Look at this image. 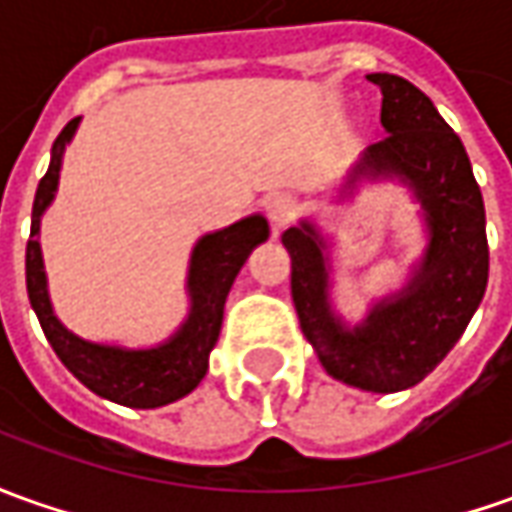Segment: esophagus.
Wrapping results in <instances>:
<instances>
[{"label":"esophagus","mask_w":512,"mask_h":512,"mask_svg":"<svg viewBox=\"0 0 512 512\" xmlns=\"http://www.w3.org/2000/svg\"><path fill=\"white\" fill-rule=\"evenodd\" d=\"M267 220L273 225V231H281L284 225H290V220L298 214V200L292 195H276L267 200Z\"/></svg>","instance_id":"obj_1"}]
</instances>
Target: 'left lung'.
I'll return each instance as SVG.
<instances>
[{
  "instance_id": "1",
  "label": "left lung",
  "mask_w": 512,
  "mask_h": 512,
  "mask_svg": "<svg viewBox=\"0 0 512 512\" xmlns=\"http://www.w3.org/2000/svg\"><path fill=\"white\" fill-rule=\"evenodd\" d=\"M382 91V142L370 144L351 172L401 178L424 211L429 245L410 284L379 301L348 329L329 303L326 242L312 222L284 231L292 259V301L303 337L340 382L398 393L418 384L449 354L488 287L485 206L460 136L421 88L398 74H368Z\"/></svg>"
}]
</instances>
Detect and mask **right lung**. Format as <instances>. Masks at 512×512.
Listing matches in <instances>:
<instances>
[{
    "mask_svg": "<svg viewBox=\"0 0 512 512\" xmlns=\"http://www.w3.org/2000/svg\"><path fill=\"white\" fill-rule=\"evenodd\" d=\"M80 116L72 119L52 144L47 175L41 178L33 200V225L27 239V295L38 323L47 334L52 351L72 370L91 393L116 401L133 410H155L192 393L209 370V354L217 345L222 326V309L231 292L236 273L250 250L270 236V225L262 214L234 222L222 231L197 239L189 262V298L192 309L181 329L167 343L155 348H119V345L88 343L63 326L52 312L47 292V273L38 245L41 214L55 197L66 144L72 142Z\"/></svg>",
    "mask_w": 512,
    "mask_h": 512,
    "instance_id": "1",
    "label": "right lung"
}]
</instances>
